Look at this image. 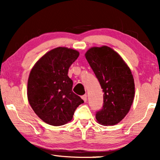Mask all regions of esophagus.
Returning a JSON list of instances; mask_svg holds the SVG:
<instances>
[{"mask_svg": "<svg viewBox=\"0 0 160 160\" xmlns=\"http://www.w3.org/2000/svg\"><path fill=\"white\" fill-rule=\"evenodd\" d=\"M82 98L83 100H84V102H86V101H87V95H82Z\"/></svg>", "mask_w": 160, "mask_h": 160, "instance_id": "1", "label": "esophagus"}]
</instances>
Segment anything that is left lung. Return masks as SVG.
<instances>
[{
  "instance_id": "8db88e82",
  "label": "left lung",
  "mask_w": 160,
  "mask_h": 160,
  "mask_svg": "<svg viewBox=\"0 0 160 160\" xmlns=\"http://www.w3.org/2000/svg\"><path fill=\"white\" fill-rule=\"evenodd\" d=\"M85 57L104 93L103 106L96 113V119L102 125H115L128 114L134 100L135 83L130 68L107 46L92 47Z\"/></svg>"
}]
</instances>
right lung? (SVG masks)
I'll return each instance as SVG.
<instances>
[{"instance_id":"add662e5","label":"right lung","mask_w":160,"mask_h":160,"mask_svg":"<svg viewBox=\"0 0 160 160\" xmlns=\"http://www.w3.org/2000/svg\"><path fill=\"white\" fill-rule=\"evenodd\" d=\"M79 52L58 47L41 57L30 71L28 99L36 115L46 123L61 126L71 121L77 107L84 102L72 91L68 73Z\"/></svg>"}]
</instances>
